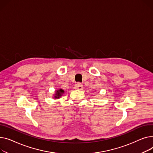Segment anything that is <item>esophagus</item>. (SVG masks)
Listing matches in <instances>:
<instances>
[{
	"label": "esophagus",
	"mask_w": 153,
	"mask_h": 153,
	"mask_svg": "<svg viewBox=\"0 0 153 153\" xmlns=\"http://www.w3.org/2000/svg\"><path fill=\"white\" fill-rule=\"evenodd\" d=\"M75 89H79V90H81V89H82L83 88V86L82 83H78L75 85Z\"/></svg>",
	"instance_id": "obj_1"
}]
</instances>
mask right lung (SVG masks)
Returning <instances> with one entry per match:
<instances>
[{
  "label": "right lung",
  "mask_w": 153,
  "mask_h": 153,
  "mask_svg": "<svg viewBox=\"0 0 153 153\" xmlns=\"http://www.w3.org/2000/svg\"><path fill=\"white\" fill-rule=\"evenodd\" d=\"M64 91L63 90V89H59V90H57V91H56V94L55 98L59 99L60 96H62V94H64Z\"/></svg>",
  "instance_id": "1"
}]
</instances>
